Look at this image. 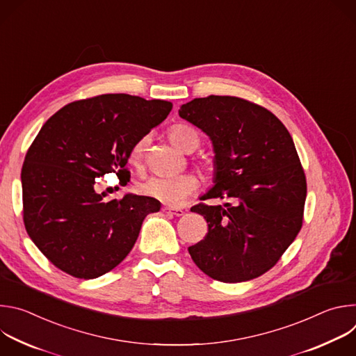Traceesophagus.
Instances as JSON below:
<instances>
[{"label": "esophagus", "mask_w": 356, "mask_h": 356, "mask_svg": "<svg viewBox=\"0 0 356 356\" xmlns=\"http://www.w3.org/2000/svg\"><path fill=\"white\" fill-rule=\"evenodd\" d=\"M162 211L163 213H169L172 216H176V217H181L184 214V211L181 209H175V207H169V206H165L162 207Z\"/></svg>", "instance_id": "obj_1"}]
</instances>
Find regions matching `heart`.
Here are the masks:
<instances>
[{"mask_svg": "<svg viewBox=\"0 0 356 356\" xmlns=\"http://www.w3.org/2000/svg\"><path fill=\"white\" fill-rule=\"evenodd\" d=\"M170 140L181 150L194 152L200 145L198 132L187 124H176L169 129ZM149 145V136L143 135L132 145L129 150V161L134 165H139L143 159ZM200 170L207 177L216 175V166L211 162L200 163ZM198 180L193 173H183L173 177H150L139 184V191L147 197L156 198L168 206L177 207L197 190Z\"/></svg>", "mask_w": 356, "mask_h": 356, "instance_id": "heart-1", "label": "heart"}]
</instances>
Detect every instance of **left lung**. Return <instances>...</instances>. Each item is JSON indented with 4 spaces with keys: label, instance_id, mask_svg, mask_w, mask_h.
Here are the masks:
<instances>
[{
    "label": "left lung",
    "instance_id": "left-lung-1",
    "mask_svg": "<svg viewBox=\"0 0 356 356\" xmlns=\"http://www.w3.org/2000/svg\"><path fill=\"white\" fill-rule=\"evenodd\" d=\"M179 115L214 143L216 186L202 197L225 206L191 207L209 232L188 246L194 264L214 280L246 282L270 270L302 225L307 181L282 121L245 98L209 95L183 104Z\"/></svg>",
    "mask_w": 356,
    "mask_h": 356
}]
</instances>
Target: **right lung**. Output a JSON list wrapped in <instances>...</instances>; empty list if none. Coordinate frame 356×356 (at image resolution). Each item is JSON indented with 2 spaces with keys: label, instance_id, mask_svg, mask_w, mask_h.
I'll list each match as a JSON object with an SVG mask.
<instances>
[{
  "label": "right lung",
  "instance_id": "1",
  "mask_svg": "<svg viewBox=\"0 0 356 356\" xmlns=\"http://www.w3.org/2000/svg\"><path fill=\"white\" fill-rule=\"evenodd\" d=\"M172 107L163 99L101 94L69 103L43 124L22 165V214L50 264L95 279L127 258L145 217L161 202L134 194L107 200L94 190V179L115 173L125 186L132 145Z\"/></svg>",
  "mask_w": 356,
  "mask_h": 356
}]
</instances>
